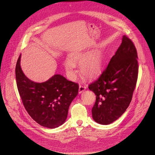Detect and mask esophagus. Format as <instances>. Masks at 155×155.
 Here are the masks:
<instances>
[{"label": "esophagus", "mask_w": 155, "mask_h": 155, "mask_svg": "<svg viewBox=\"0 0 155 155\" xmlns=\"http://www.w3.org/2000/svg\"><path fill=\"white\" fill-rule=\"evenodd\" d=\"M86 90V87L84 86H82V85H80L79 86V90H78V93L80 94L81 93H83L84 90Z\"/></svg>", "instance_id": "34e87169"}]
</instances>
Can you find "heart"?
I'll return each instance as SVG.
<instances>
[{
    "label": "heart",
    "instance_id": "obj_1",
    "mask_svg": "<svg viewBox=\"0 0 155 155\" xmlns=\"http://www.w3.org/2000/svg\"><path fill=\"white\" fill-rule=\"evenodd\" d=\"M102 56L98 52L89 53L81 51H74L69 55V59L64 62V65L66 72L71 78L76 75L75 65H80V72L81 76L87 79L97 77L102 68Z\"/></svg>",
    "mask_w": 155,
    "mask_h": 155
}]
</instances>
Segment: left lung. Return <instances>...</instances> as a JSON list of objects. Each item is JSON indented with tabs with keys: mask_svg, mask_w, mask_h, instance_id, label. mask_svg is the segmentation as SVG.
<instances>
[{
	"mask_svg": "<svg viewBox=\"0 0 155 155\" xmlns=\"http://www.w3.org/2000/svg\"><path fill=\"white\" fill-rule=\"evenodd\" d=\"M137 58L133 42L123 35L121 45L106 69L88 87L96 96L92 108V116L96 122L109 124L126 110L137 80Z\"/></svg>",
	"mask_w": 155,
	"mask_h": 155,
	"instance_id": "left-lung-1",
	"label": "left lung"
}]
</instances>
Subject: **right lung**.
<instances>
[{
    "label": "right lung",
    "instance_id": "1",
    "mask_svg": "<svg viewBox=\"0 0 155 155\" xmlns=\"http://www.w3.org/2000/svg\"><path fill=\"white\" fill-rule=\"evenodd\" d=\"M21 54L15 68L16 80L22 102L31 118L40 125L53 129L62 125L69 108L77 96L78 84L56 74L48 81L36 83L22 71Z\"/></svg>",
    "mask_w": 155,
    "mask_h": 155
}]
</instances>
